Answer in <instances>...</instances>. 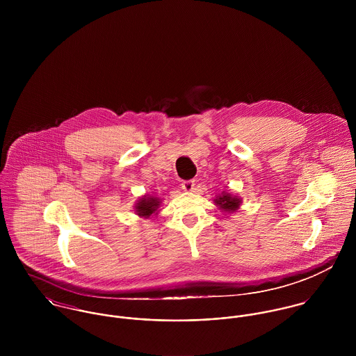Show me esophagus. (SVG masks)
Instances as JSON below:
<instances>
[{"instance_id": "esophagus-1", "label": "esophagus", "mask_w": 356, "mask_h": 356, "mask_svg": "<svg viewBox=\"0 0 356 356\" xmlns=\"http://www.w3.org/2000/svg\"><path fill=\"white\" fill-rule=\"evenodd\" d=\"M195 185H196L195 179H189V181H184L181 186H182V189H184L185 192H192V191L195 189Z\"/></svg>"}]
</instances>
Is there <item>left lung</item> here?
<instances>
[{
  "mask_svg": "<svg viewBox=\"0 0 356 356\" xmlns=\"http://www.w3.org/2000/svg\"><path fill=\"white\" fill-rule=\"evenodd\" d=\"M213 202L225 212H236L240 208L241 199L238 196H233L232 193L222 192Z\"/></svg>",
  "mask_w": 356,
  "mask_h": 356,
  "instance_id": "8db88e82",
  "label": "left lung"
}]
</instances>
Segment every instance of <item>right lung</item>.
<instances>
[{
	"mask_svg": "<svg viewBox=\"0 0 356 356\" xmlns=\"http://www.w3.org/2000/svg\"><path fill=\"white\" fill-rule=\"evenodd\" d=\"M160 203H161V200L159 197L145 195L136 204V212L141 218H149L151 215L157 212V208Z\"/></svg>",
	"mask_w": 356,
	"mask_h": 356,
	"instance_id": "1",
	"label": "right lung"
}]
</instances>
